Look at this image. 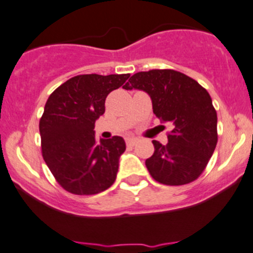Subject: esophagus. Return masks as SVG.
<instances>
[{
    "instance_id": "esophagus-1",
    "label": "esophagus",
    "mask_w": 253,
    "mask_h": 253,
    "mask_svg": "<svg viewBox=\"0 0 253 253\" xmlns=\"http://www.w3.org/2000/svg\"><path fill=\"white\" fill-rule=\"evenodd\" d=\"M137 138H134V137H127L126 138V143L128 146H134L136 143H137Z\"/></svg>"
}]
</instances>
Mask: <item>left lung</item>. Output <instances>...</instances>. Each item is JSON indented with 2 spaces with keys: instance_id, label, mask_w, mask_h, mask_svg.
I'll list each match as a JSON object with an SVG mask.
<instances>
[{
  "instance_id": "8db88e82",
  "label": "left lung",
  "mask_w": 253,
  "mask_h": 253,
  "mask_svg": "<svg viewBox=\"0 0 253 253\" xmlns=\"http://www.w3.org/2000/svg\"><path fill=\"white\" fill-rule=\"evenodd\" d=\"M124 88L147 92L153 113L171 126L167 145L152 141L155 152L146 160L153 180L167 186L197 180L217 145V113L209 92L174 70L134 73Z\"/></svg>"
}]
</instances>
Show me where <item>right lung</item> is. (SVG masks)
<instances>
[{
	"label": "right lung",
	"instance_id": "obj_1",
	"mask_svg": "<svg viewBox=\"0 0 253 253\" xmlns=\"http://www.w3.org/2000/svg\"><path fill=\"white\" fill-rule=\"evenodd\" d=\"M125 75H79L49 94L40 120L42 156L63 190L96 195L113 185L125 140L94 138V122L105 113L107 94L127 81Z\"/></svg>",
	"mask_w": 253,
	"mask_h": 253
}]
</instances>
